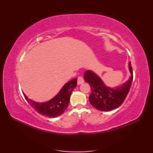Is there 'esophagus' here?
Wrapping results in <instances>:
<instances>
[{"mask_svg":"<svg viewBox=\"0 0 153 153\" xmlns=\"http://www.w3.org/2000/svg\"><path fill=\"white\" fill-rule=\"evenodd\" d=\"M84 82V78H83L82 76H79L78 78V81H77V84L78 85H80L82 84H83V83Z\"/></svg>","mask_w":153,"mask_h":153,"instance_id":"1","label":"esophagus"}]
</instances>
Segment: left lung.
Wrapping results in <instances>:
<instances>
[{
  "instance_id": "1",
  "label": "left lung",
  "mask_w": 153,
  "mask_h": 153,
  "mask_svg": "<svg viewBox=\"0 0 153 153\" xmlns=\"http://www.w3.org/2000/svg\"><path fill=\"white\" fill-rule=\"evenodd\" d=\"M131 75L122 85L115 87L106 86L102 79L93 71L84 73V80L89 83L91 94L89 98L92 106L100 111H111L121 106L126 99L133 81V70L131 62L128 64Z\"/></svg>"
}]
</instances>
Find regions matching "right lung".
I'll return each mask as SVG.
<instances>
[{"label":"right lung","instance_id":"right-lung-1","mask_svg":"<svg viewBox=\"0 0 153 153\" xmlns=\"http://www.w3.org/2000/svg\"><path fill=\"white\" fill-rule=\"evenodd\" d=\"M77 84V78L67 82L52 99L46 102H36L29 99L24 92L27 102L36 112L50 118L57 117L62 115L68 107L71 92Z\"/></svg>","mask_w":153,"mask_h":153}]
</instances>
